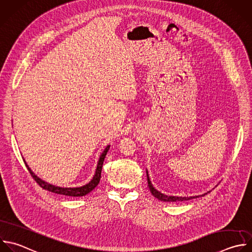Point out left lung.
<instances>
[{"instance_id":"obj_1","label":"left lung","mask_w":252,"mask_h":252,"mask_svg":"<svg viewBox=\"0 0 252 252\" xmlns=\"http://www.w3.org/2000/svg\"><path fill=\"white\" fill-rule=\"evenodd\" d=\"M147 179H148V186L150 188V191L151 193L158 200L160 201H163V202H177V201H187V200H190V199H194V198H198L200 196H205V194L203 195H199V196H190V197H177V196H167V195H164L162 193H160L159 191H158L152 184L151 180H150V176L148 174V170H147Z\"/></svg>"}]
</instances>
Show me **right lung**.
Returning <instances> with one entry per match:
<instances>
[{"mask_svg": "<svg viewBox=\"0 0 252 252\" xmlns=\"http://www.w3.org/2000/svg\"><path fill=\"white\" fill-rule=\"evenodd\" d=\"M109 145L104 149V151L102 152V154L100 155L99 157V159H98V162H97V165H96V169H95V173L93 177V179L87 183L86 185L84 186H81V187H73V188H67V187H59V186H55V185H52V184H49L47 182H45L44 180L40 179L39 177H37L33 172L32 170L30 168V166L28 165V163L26 162V165L30 171V173L32 174V176L34 178V180L39 184L40 187H42L43 189L45 190H48L50 192H53V193H57V194H60V195H66V196H73V197H81V196H85L87 194H89L91 191H93L96 186L97 184L99 183V180H100V176H101V169H102V164H103V161H104V158L109 150Z\"/></svg>", "mask_w": 252, "mask_h": 252, "instance_id": "right-lung-1", "label": "right lung"}]
</instances>
